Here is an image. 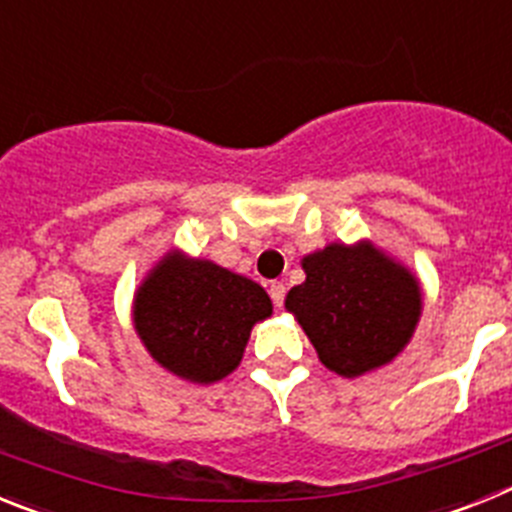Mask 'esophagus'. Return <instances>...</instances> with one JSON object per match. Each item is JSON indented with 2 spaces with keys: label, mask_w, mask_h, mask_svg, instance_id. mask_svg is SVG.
I'll return each mask as SVG.
<instances>
[{
  "label": "esophagus",
  "mask_w": 512,
  "mask_h": 512,
  "mask_svg": "<svg viewBox=\"0 0 512 512\" xmlns=\"http://www.w3.org/2000/svg\"><path fill=\"white\" fill-rule=\"evenodd\" d=\"M269 295H271V302L277 307L284 305V295H287V287H284V282H271L269 284Z\"/></svg>",
  "instance_id": "34e87169"
}]
</instances>
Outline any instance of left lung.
I'll list each match as a JSON object with an SVG mask.
<instances>
[{"label":"left lung","mask_w":512,"mask_h":512,"mask_svg":"<svg viewBox=\"0 0 512 512\" xmlns=\"http://www.w3.org/2000/svg\"><path fill=\"white\" fill-rule=\"evenodd\" d=\"M302 269L307 279L289 289L284 305L330 372L359 377L405 348L423 307L405 266L369 243H333L305 256Z\"/></svg>","instance_id":"left-lung-1"}]
</instances>
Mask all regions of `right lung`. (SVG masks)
<instances>
[{"label": "right lung", "instance_id": "1", "mask_svg": "<svg viewBox=\"0 0 512 512\" xmlns=\"http://www.w3.org/2000/svg\"><path fill=\"white\" fill-rule=\"evenodd\" d=\"M271 300L212 261L166 256L135 295V330L153 359L189 382H217L241 364L253 323Z\"/></svg>", "mask_w": 512, "mask_h": 512}]
</instances>
